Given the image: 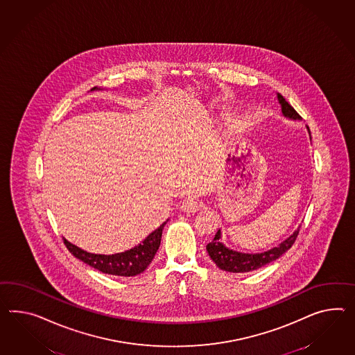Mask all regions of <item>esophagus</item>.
Returning a JSON list of instances; mask_svg holds the SVG:
<instances>
[{"instance_id": "1", "label": "esophagus", "mask_w": 355, "mask_h": 355, "mask_svg": "<svg viewBox=\"0 0 355 355\" xmlns=\"http://www.w3.org/2000/svg\"><path fill=\"white\" fill-rule=\"evenodd\" d=\"M182 209L185 212H197V211H200V203L197 200L189 198V200H185L182 202Z\"/></svg>"}]
</instances>
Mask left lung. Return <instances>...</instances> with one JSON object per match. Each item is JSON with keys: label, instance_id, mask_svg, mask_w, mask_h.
<instances>
[{"label": "left lung", "instance_id": "left-lung-1", "mask_svg": "<svg viewBox=\"0 0 355 355\" xmlns=\"http://www.w3.org/2000/svg\"><path fill=\"white\" fill-rule=\"evenodd\" d=\"M277 98H278V103L281 105L282 114L286 119H293V121L301 119L300 114L292 108L279 92L277 94ZM306 128H308L310 137L309 128L306 126ZM299 232H300V229L295 230L291 236L283 241L282 243H279L277 247H273L268 251H263L260 254H245V252H238V251L227 248V245L220 241L221 230L218 229L214 239L209 242V245H206V250L209 252L211 260L216 263L221 270L230 272V273H247V272L257 270L263 265H268L274 260L279 259L284 252H287L291 248L297 238Z\"/></svg>", "mask_w": 355, "mask_h": 355}]
</instances>
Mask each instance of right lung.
Returning a JSON list of instances; mask_svg holds the SVG:
<instances>
[{
  "label": "right lung",
  "mask_w": 355,
  "mask_h": 355,
  "mask_svg": "<svg viewBox=\"0 0 355 355\" xmlns=\"http://www.w3.org/2000/svg\"><path fill=\"white\" fill-rule=\"evenodd\" d=\"M94 90H101V89L92 87V92ZM166 223H164L161 227H157L155 232H152L149 236H146L141 243L119 254H92L77 245H72L67 239H64V243L74 257L90 265L94 269H98L101 273L119 275V277H134L137 274L143 273L148 268V265L155 259V254L161 245L162 230Z\"/></svg>",
  "instance_id": "right-lung-1"
}]
</instances>
